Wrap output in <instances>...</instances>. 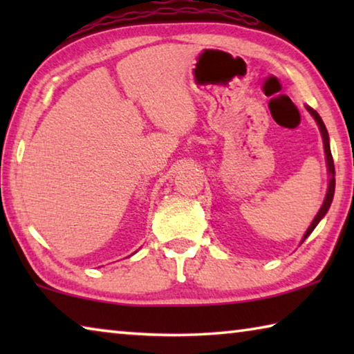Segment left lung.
<instances>
[{
    "label": "left lung",
    "mask_w": 354,
    "mask_h": 354,
    "mask_svg": "<svg viewBox=\"0 0 354 354\" xmlns=\"http://www.w3.org/2000/svg\"><path fill=\"white\" fill-rule=\"evenodd\" d=\"M306 109H308V112L310 113V115L314 117V120L317 122V124H319V129H320V133H322V137H323V145H325V154H326V165H328V173H329V184H328V192H326V196H325V201H323V205H322V207H320V211H319V214L315 215V218L313 220V223H310V226L308 227V231L304 232V236H303V239H301V243L306 241L308 239V236L310 234V232L314 231V227L319 225V221L325 217V214L328 212V209H329V206H331V203H333V196H334V189H335V178H334V175H335V171H334V160H333V154H331V148H329V136H328V131H326V127H325V123H323V120H322V117L319 115V113H317V111H314L313 107H309V106H306Z\"/></svg>",
    "instance_id": "left-lung-1"
}]
</instances>
